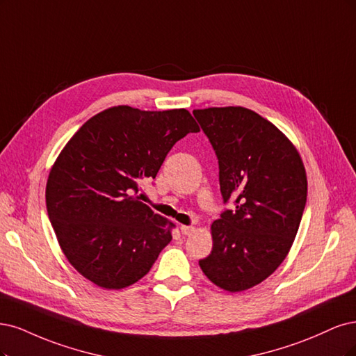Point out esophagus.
<instances>
[{"label": "esophagus", "instance_id": "34e87169", "mask_svg": "<svg viewBox=\"0 0 356 356\" xmlns=\"http://www.w3.org/2000/svg\"><path fill=\"white\" fill-rule=\"evenodd\" d=\"M193 231H195L193 226H189V225H181L180 226V232H181V235H185V236L191 235Z\"/></svg>", "mask_w": 356, "mask_h": 356}]
</instances>
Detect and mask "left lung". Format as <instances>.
<instances>
[{
	"label": "left lung",
	"instance_id": "8db88e82",
	"mask_svg": "<svg viewBox=\"0 0 356 356\" xmlns=\"http://www.w3.org/2000/svg\"><path fill=\"white\" fill-rule=\"evenodd\" d=\"M193 117L219 159L223 202L235 204L213 222V250L200 266L220 289L244 291L289 254L306 205V171L293 143L253 111L195 109Z\"/></svg>",
	"mask_w": 356,
	"mask_h": 356
}]
</instances>
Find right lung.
<instances>
[{
	"label": "right lung",
	"instance_id": "add662e5",
	"mask_svg": "<svg viewBox=\"0 0 356 356\" xmlns=\"http://www.w3.org/2000/svg\"><path fill=\"white\" fill-rule=\"evenodd\" d=\"M198 131L186 109L115 106L66 143L49 175L45 204L62 251L84 278L121 290L151 270L175 225L136 195L175 143Z\"/></svg>",
	"mask_w": 356,
	"mask_h": 356
}]
</instances>
